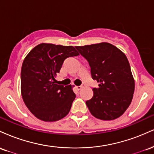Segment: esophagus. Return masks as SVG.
Here are the masks:
<instances>
[{"label": "esophagus", "mask_w": 154, "mask_h": 154, "mask_svg": "<svg viewBox=\"0 0 154 154\" xmlns=\"http://www.w3.org/2000/svg\"><path fill=\"white\" fill-rule=\"evenodd\" d=\"M82 85L76 86V88H77V89L78 90V91H79V90H81V89H82Z\"/></svg>", "instance_id": "esophagus-1"}]
</instances>
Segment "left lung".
I'll list each match as a JSON object with an SVG mask.
<instances>
[{
    "label": "left lung",
    "mask_w": 154,
    "mask_h": 154,
    "mask_svg": "<svg viewBox=\"0 0 154 154\" xmlns=\"http://www.w3.org/2000/svg\"><path fill=\"white\" fill-rule=\"evenodd\" d=\"M89 63L93 79L99 82L86 105L95 117L113 120L125 113L131 103L135 81L125 54L108 43L75 46Z\"/></svg>",
    "instance_id": "obj_1"
}]
</instances>
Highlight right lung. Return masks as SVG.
<instances>
[{"label":"right lung","instance_id":"add662e5","mask_svg":"<svg viewBox=\"0 0 154 154\" xmlns=\"http://www.w3.org/2000/svg\"><path fill=\"white\" fill-rule=\"evenodd\" d=\"M73 46L41 43L28 54L21 70V92L34 116L45 122L62 119L69 112L76 95L72 85L56 84L64 60L78 56Z\"/></svg>","mask_w":154,"mask_h":154}]
</instances>
